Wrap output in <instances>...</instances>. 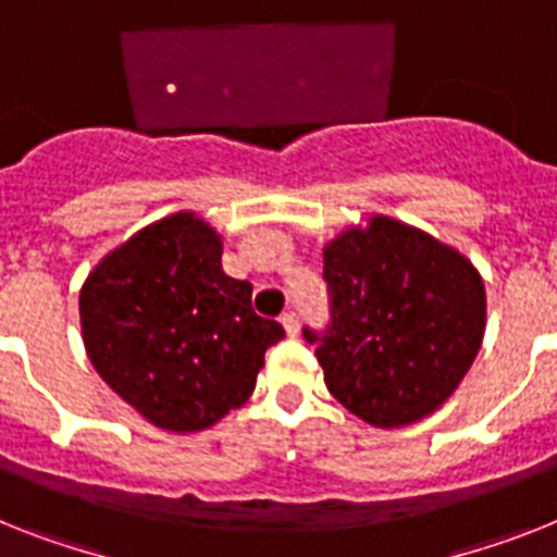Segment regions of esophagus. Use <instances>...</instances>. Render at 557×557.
<instances>
[{
  "instance_id": "esophagus-1",
  "label": "esophagus",
  "mask_w": 557,
  "mask_h": 557,
  "mask_svg": "<svg viewBox=\"0 0 557 557\" xmlns=\"http://www.w3.org/2000/svg\"><path fill=\"white\" fill-rule=\"evenodd\" d=\"M282 324H284V330H287V335H298V315H296V312H284Z\"/></svg>"
}]
</instances>
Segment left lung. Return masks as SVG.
Wrapping results in <instances>:
<instances>
[{"label": "left lung", "mask_w": 557, "mask_h": 557, "mask_svg": "<svg viewBox=\"0 0 557 557\" xmlns=\"http://www.w3.org/2000/svg\"><path fill=\"white\" fill-rule=\"evenodd\" d=\"M330 324L305 327L324 384L372 426L416 424L447 401L481 350L484 278L424 230L370 215L324 247Z\"/></svg>", "instance_id": "left-lung-1"}]
</instances>
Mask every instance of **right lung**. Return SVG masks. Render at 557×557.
<instances>
[{"label": "right lung", "mask_w": 557, "mask_h": 557, "mask_svg": "<svg viewBox=\"0 0 557 557\" xmlns=\"http://www.w3.org/2000/svg\"><path fill=\"white\" fill-rule=\"evenodd\" d=\"M222 270V236L196 213L147 224L108 252L79 293L90 364L150 424L199 433L250 398L284 330Z\"/></svg>", "instance_id": "right-lung-1"}]
</instances>
